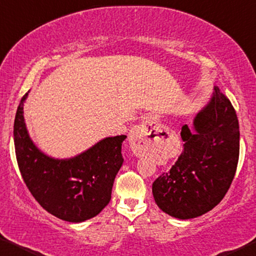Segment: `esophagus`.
Masks as SVG:
<instances>
[{
    "mask_svg": "<svg viewBox=\"0 0 256 256\" xmlns=\"http://www.w3.org/2000/svg\"><path fill=\"white\" fill-rule=\"evenodd\" d=\"M150 122L144 120L142 124L136 125L130 132V144H131V150L134 152L136 156H141L150 144V139L148 138V132L146 125Z\"/></svg>",
    "mask_w": 256,
    "mask_h": 256,
    "instance_id": "34e87169",
    "label": "esophagus"
}]
</instances>
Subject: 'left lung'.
<instances>
[{
  "label": "left lung",
  "mask_w": 256,
  "mask_h": 256,
  "mask_svg": "<svg viewBox=\"0 0 256 256\" xmlns=\"http://www.w3.org/2000/svg\"><path fill=\"white\" fill-rule=\"evenodd\" d=\"M184 150L169 172L152 182L162 212L179 220L201 216L220 204L234 180L239 160V123L231 102L217 86L196 114L193 130L182 128Z\"/></svg>",
  "instance_id": "8db88e82"
}]
</instances>
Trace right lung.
Listing matches in <instances>:
<instances>
[{"label":"right lung","mask_w":256,"mask_h":256,"mask_svg":"<svg viewBox=\"0 0 256 256\" xmlns=\"http://www.w3.org/2000/svg\"><path fill=\"white\" fill-rule=\"evenodd\" d=\"M26 93L14 124L17 163L26 186L41 207L66 222L80 223L100 214L112 199L126 136H108L74 158L46 155L30 138L24 120Z\"/></svg>","instance_id":"right-lung-1"}]
</instances>
